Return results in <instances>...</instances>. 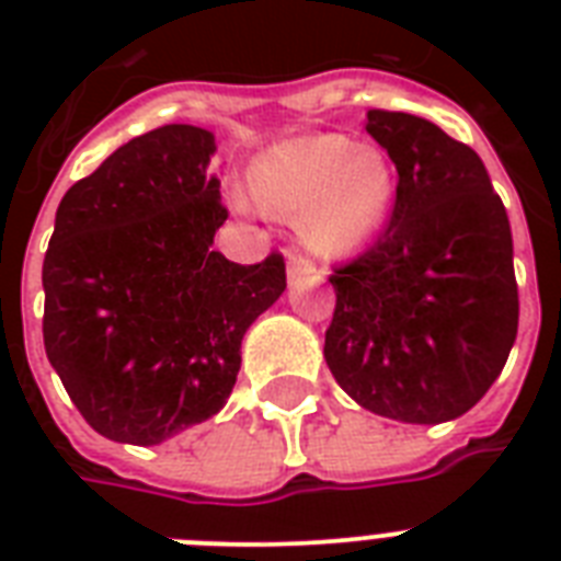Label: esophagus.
Masks as SVG:
<instances>
[{"mask_svg":"<svg viewBox=\"0 0 561 561\" xmlns=\"http://www.w3.org/2000/svg\"><path fill=\"white\" fill-rule=\"evenodd\" d=\"M288 282L297 285H320L323 282V271H317L314 264L302 259V255H290L288 259Z\"/></svg>","mask_w":561,"mask_h":561,"instance_id":"obj_1","label":"esophagus"}]
</instances>
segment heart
Listing matches in <instances>:
<instances>
[{
  "mask_svg": "<svg viewBox=\"0 0 561 561\" xmlns=\"http://www.w3.org/2000/svg\"><path fill=\"white\" fill-rule=\"evenodd\" d=\"M399 178L390 157L350 136H299L259 153L250 192L264 211L297 224L314 253L337 259L364 250L390 218ZM238 211H250V194L229 192Z\"/></svg>",
  "mask_w": 561,
  "mask_h": 561,
  "instance_id": "heart-1",
  "label": "heart"
}]
</instances>
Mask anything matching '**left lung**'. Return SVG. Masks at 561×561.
I'll return each instance as SVG.
<instances>
[{
    "mask_svg": "<svg viewBox=\"0 0 561 561\" xmlns=\"http://www.w3.org/2000/svg\"><path fill=\"white\" fill-rule=\"evenodd\" d=\"M399 171L378 241L334 271L325 364L360 408L439 425L478 404L518 334L513 229L486 165L427 118L369 110Z\"/></svg>",
    "mask_w": 561,
    "mask_h": 561,
    "instance_id": "1",
    "label": "left lung"
}]
</instances>
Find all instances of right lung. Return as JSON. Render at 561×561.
<instances>
[{
  "label": "right lung",
  "instance_id": "right-lung-1",
  "mask_svg": "<svg viewBox=\"0 0 561 561\" xmlns=\"http://www.w3.org/2000/svg\"><path fill=\"white\" fill-rule=\"evenodd\" d=\"M215 134L165 125L113 151L57 206L43 341L101 436L160 445L227 404L241 341L282 297L285 262L211 250L227 209Z\"/></svg>",
  "mask_w": 561,
  "mask_h": 561
}]
</instances>
